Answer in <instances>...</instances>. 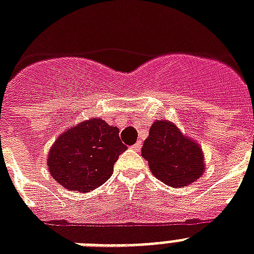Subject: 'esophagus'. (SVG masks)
Wrapping results in <instances>:
<instances>
[{
    "label": "esophagus",
    "mask_w": 254,
    "mask_h": 254,
    "mask_svg": "<svg viewBox=\"0 0 254 254\" xmlns=\"http://www.w3.org/2000/svg\"><path fill=\"white\" fill-rule=\"evenodd\" d=\"M141 146H142L141 141H138L135 145L131 146V148H133V150H135V151H139V150H141Z\"/></svg>",
    "instance_id": "esophagus-1"
}]
</instances>
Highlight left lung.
I'll use <instances>...</instances> for the list:
<instances>
[{
  "label": "left lung",
  "instance_id": "8db88e82",
  "mask_svg": "<svg viewBox=\"0 0 254 254\" xmlns=\"http://www.w3.org/2000/svg\"><path fill=\"white\" fill-rule=\"evenodd\" d=\"M142 156L148 162L154 176L174 188L191 184L205 170L201 147L167 120L152 124L142 147Z\"/></svg>",
  "mask_w": 254,
  "mask_h": 254
}]
</instances>
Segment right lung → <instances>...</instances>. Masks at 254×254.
I'll use <instances>...</instances> for the list:
<instances>
[{
    "label": "right lung",
    "mask_w": 254,
    "mask_h": 254,
    "mask_svg": "<svg viewBox=\"0 0 254 254\" xmlns=\"http://www.w3.org/2000/svg\"><path fill=\"white\" fill-rule=\"evenodd\" d=\"M125 150L116 127L92 119L59 137L49 151L47 164L61 187L86 193L112 176L113 166Z\"/></svg>",
    "instance_id": "1"
}]
</instances>
